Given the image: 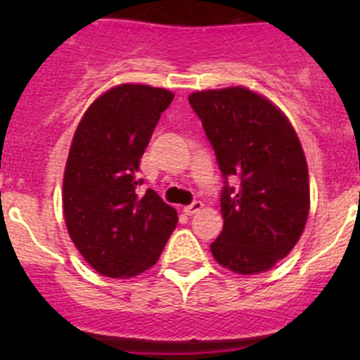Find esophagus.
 Returning <instances> with one entry per match:
<instances>
[{"label":"esophagus","mask_w":360,"mask_h":360,"mask_svg":"<svg viewBox=\"0 0 360 360\" xmlns=\"http://www.w3.org/2000/svg\"><path fill=\"white\" fill-rule=\"evenodd\" d=\"M202 207H203V203L200 202V200H195V202L189 203V205H186V207H184V212L191 216V214H195V212L202 211Z\"/></svg>","instance_id":"obj_1"}]
</instances>
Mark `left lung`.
Masks as SVG:
<instances>
[{
	"label": "left lung",
	"instance_id": "8db88e82",
	"mask_svg": "<svg viewBox=\"0 0 360 360\" xmlns=\"http://www.w3.org/2000/svg\"><path fill=\"white\" fill-rule=\"evenodd\" d=\"M189 104L224 176V231L211 243L212 256L236 274L265 272L294 249L307 224L310 186L301 142L274 104L241 86L195 91Z\"/></svg>",
	"mask_w": 360,
	"mask_h": 360
}]
</instances>
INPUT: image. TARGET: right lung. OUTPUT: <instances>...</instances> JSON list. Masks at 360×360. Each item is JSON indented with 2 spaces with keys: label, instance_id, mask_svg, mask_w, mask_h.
I'll return each instance as SVG.
<instances>
[{
  "label": "right lung",
  "instance_id": "add662e5",
  "mask_svg": "<svg viewBox=\"0 0 360 360\" xmlns=\"http://www.w3.org/2000/svg\"><path fill=\"white\" fill-rule=\"evenodd\" d=\"M174 95L120 84L79 122L66 160L63 209L68 234L98 274L131 278L157 263L178 216L153 189L141 195V158Z\"/></svg>",
  "mask_w": 360,
  "mask_h": 360
}]
</instances>
